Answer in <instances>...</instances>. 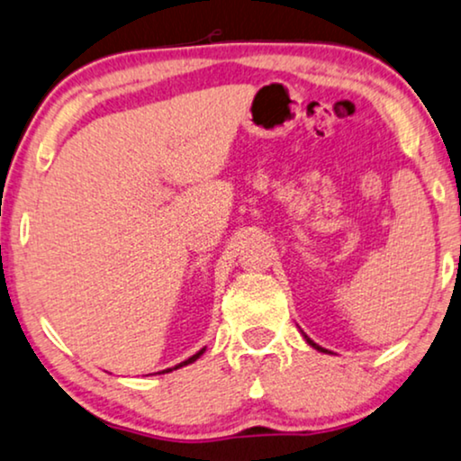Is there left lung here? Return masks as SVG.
Here are the masks:
<instances>
[{"instance_id": "obj_1", "label": "left lung", "mask_w": 461, "mask_h": 461, "mask_svg": "<svg viewBox=\"0 0 461 461\" xmlns=\"http://www.w3.org/2000/svg\"><path fill=\"white\" fill-rule=\"evenodd\" d=\"M303 337H305V341H308V343H310V346H312V348H316V349H318V352H329V349H324V348H321V346H318V343H314V341H312V339H310V337H308V335H303Z\"/></svg>"}]
</instances>
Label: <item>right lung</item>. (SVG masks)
<instances>
[{"instance_id": "add662e5", "label": "right lung", "mask_w": 461, "mask_h": 461, "mask_svg": "<svg viewBox=\"0 0 461 461\" xmlns=\"http://www.w3.org/2000/svg\"><path fill=\"white\" fill-rule=\"evenodd\" d=\"M202 354H204V348H202L200 349V352H195L194 356H189V358L187 360H183V363H179V365H176V366H173V369H167V371H159V373H170V371H175V369H181V366H185V365H192V363H195V360H198L200 358V356Z\"/></svg>"}]
</instances>
